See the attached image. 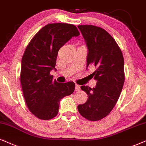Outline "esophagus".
I'll use <instances>...</instances> for the list:
<instances>
[{
  "label": "esophagus",
  "mask_w": 146,
  "mask_h": 146,
  "mask_svg": "<svg viewBox=\"0 0 146 146\" xmlns=\"http://www.w3.org/2000/svg\"><path fill=\"white\" fill-rule=\"evenodd\" d=\"M79 90H80V86H79V85L75 84V91L77 92L79 91Z\"/></svg>",
  "instance_id": "esophagus-1"
}]
</instances>
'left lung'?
<instances>
[{"mask_svg":"<svg viewBox=\"0 0 146 146\" xmlns=\"http://www.w3.org/2000/svg\"><path fill=\"white\" fill-rule=\"evenodd\" d=\"M88 48L87 67L93 65L95 88L82 86L86 102L77 106L83 117L96 121L106 117L117 104L125 82L124 58L119 45L104 29L92 25H78Z\"/></svg>","mask_w":146,"mask_h":146,"instance_id":"8db88e82","label":"left lung"}]
</instances>
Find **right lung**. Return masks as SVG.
I'll return each instance as SVG.
<instances>
[{
    "label": "right lung",
    "mask_w": 146,
    "mask_h": 146,
    "mask_svg": "<svg viewBox=\"0 0 146 146\" xmlns=\"http://www.w3.org/2000/svg\"><path fill=\"white\" fill-rule=\"evenodd\" d=\"M79 35L74 25L48 23L33 37L25 48L20 82L27 108L38 119L56 117L60 100L74 92V83L56 82L50 72L55 69L59 49L72 37Z\"/></svg>",
    "instance_id": "1"
}]
</instances>
